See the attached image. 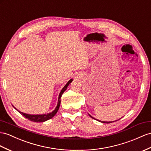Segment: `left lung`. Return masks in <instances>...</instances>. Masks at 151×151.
<instances>
[{
	"instance_id": "left-lung-1",
	"label": "left lung",
	"mask_w": 151,
	"mask_h": 151,
	"mask_svg": "<svg viewBox=\"0 0 151 151\" xmlns=\"http://www.w3.org/2000/svg\"><path fill=\"white\" fill-rule=\"evenodd\" d=\"M89 116H90V117H91L92 118H93L91 115H89ZM93 119H94V118H93ZM99 122H101L103 123H111V122H112V121H111V122H105V121H99ZM113 122H114V121H113Z\"/></svg>"
}]
</instances>
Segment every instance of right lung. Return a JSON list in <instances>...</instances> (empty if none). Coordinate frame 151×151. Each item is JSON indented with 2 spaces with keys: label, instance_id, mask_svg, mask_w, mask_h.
<instances>
[{
  "label": "right lung",
  "instance_id": "right-lung-1",
  "mask_svg": "<svg viewBox=\"0 0 151 151\" xmlns=\"http://www.w3.org/2000/svg\"><path fill=\"white\" fill-rule=\"evenodd\" d=\"M73 81V79L69 80V81H68V82L65 84V86L63 88V89L61 90L59 96V99H58V103L57 105V106L55 108V109L51 113H49L47 114H42V115H30V114H24L22 112V111H18L16 108H14L17 110H18L19 112H20L22 115H24L25 117H26L27 119L30 120V121H33V122H45L46 121H48V120L52 119L54 115H55L57 112L59 110V106H60V98L62 95L64 93V92L67 89V87H68V86L69 84L71 83V82Z\"/></svg>",
  "mask_w": 151,
  "mask_h": 151
}]
</instances>
